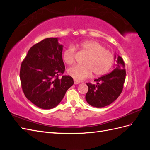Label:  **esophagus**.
I'll return each mask as SVG.
<instances>
[{"label":"esophagus","instance_id":"esophagus-1","mask_svg":"<svg viewBox=\"0 0 150 150\" xmlns=\"http://www.w3.org/2000/svg\"><path fill=\"white\" fill-rule=\"evenodd\" d=\"M74 84H79V81L74 79Z\"/></svg>","mask_w":150,"mask_h":150}]
</instances>
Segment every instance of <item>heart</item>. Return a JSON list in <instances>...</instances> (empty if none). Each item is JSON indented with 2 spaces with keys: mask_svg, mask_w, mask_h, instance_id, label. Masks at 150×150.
I'll use <instances>...</instances> for the list:
<instances>
[{
  "mask_svg": "<svg viewBox=\"0 0 150 150\" xmlns=\"http://www.w3.org/2000/svg\"><path fill=\"white\" fill-rule=\"evenodd\" d=\"M81 52L87 54L83 65H76L68 69L67 72L78 81L88 78L93 72L95 76L104 74L110 70L113 63L112 54L103 46L93 40H87L77 45ZM75 48L71 46L62 54V60L66 64L71 65L74 62Z\"/></svg>",
  "mask_w": 150,
  "mask_h": 150,
  "instance_id": "obj_1",
  "label": "heart"
}]
</instances>
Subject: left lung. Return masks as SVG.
I'll return each instance as SVG.
<instances>
[{"label":"left lung","instance_id":"1","mask_svg":"<svg viewBox=\"0 0 150 150\" xmlns=\"http://www.w3.org/2000/svg\"><path fill=\"white\" fill-rule=\"evenodd\" d=\"M117 64L110 73L94 79L96 84L87 83L86 100L91 106L103 108L114 102L121 93L126 78L125 62L121 56L115 55Z\"/></svg>","mask_w":150,"mask_h":150}]
</instances>
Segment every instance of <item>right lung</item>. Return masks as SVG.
I'll return each instance as SVG.
<instances>
[{
  "label": "right lung",
  "instance_id": "1",
  "mask_svg": "<svg viewBox=\"0 0 150 150\" xmlns=\"http://www.w3.org/2000/svg\"><path fill=\"white\" fill-rule=\"evenodd\" d=\"M57 38H46L29 50L22 61L20 79L25 97L38 107L50 110L57 106L67 90L73 85L70 76L64 73L63 46Z\"/></svg>",
  "mask_w": 150,
  "mask_h": 150
}]
</instances>
